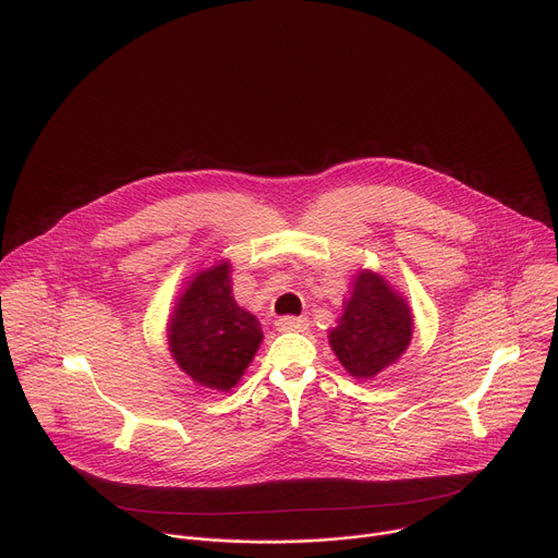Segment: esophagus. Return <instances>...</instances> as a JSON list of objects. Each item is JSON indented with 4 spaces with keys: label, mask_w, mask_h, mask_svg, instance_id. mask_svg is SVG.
Wrapping results in <instances>:
<instances>
[{
    "label": "esophagus",
    "mask_w": 558,
    "mask_h": 558,
    "mask_svg": "<svg viewBox=\"0 0 558 558\" xmlns=\"http://www.w3.org/2000/svg\"><path fill=\"white\" fill-rule=\"evenodd\" d=\"M308 320L306 317H295V315H284L280 320H276L278 331H306Z\"/></svg>",
    "instance_id": "esophagus-1"
}]
</instances>
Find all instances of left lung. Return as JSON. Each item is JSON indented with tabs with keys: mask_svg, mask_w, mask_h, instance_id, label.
<instances>
[{
	"mask_svg": "<svg viewBox=\"0 0 558 558\" xmlns=\"http://www.w3.org/2000/svg\"><path fill=\"white\" fill-rule=\"evenodd\" d=\"M349 293L338 327L329 331V344L351 377L373 379L407 353L413 311L409 300L373 269H360Z\"/></svg>",
	"mask_w": 558,
	"mask_h": 558,
	"instance_id": "1",
	"label": "left lung"
}]
</instances>
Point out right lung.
I'll list each match as a JSON object with an SVG mask.
<instances>
[{"instance_id":"add662e5","label":"right lung","mask_w":558,"mask_h":558,"mask_svg":"<svg viewBox=\"0 0 558 558\" xmlns=\"http://www.w3.org/2000/svg\"><path fill=\"white\" fill-rule=\"evenodd\" d=\"M166 331L179 368L220 392L241 381L263 342L258 317L233 300L229 260H216L187 280Z\"/></svg>"}]
</instances>
